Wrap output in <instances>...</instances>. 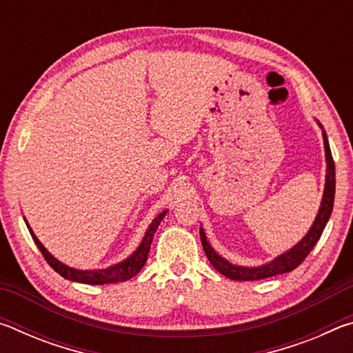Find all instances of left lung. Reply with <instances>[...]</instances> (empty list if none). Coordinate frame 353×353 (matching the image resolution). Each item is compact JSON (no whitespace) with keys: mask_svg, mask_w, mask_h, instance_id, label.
<instances>
[{"mask_svg":"<svg viewBox=\"0 0 353 353\" xmlns=\"http://www.w3.org/2000/svg\"><path fill=\"white\" fill-rule=\"evenodd\" d=\"M318 126L322 129V139H324V149H325V163H327V170H325V185H324V194H322L321 199V205L318 214L313 221L312 227L305 234V236L302 238L301 241H297L294 246L291 249L285 250L283 254L277 255L276 259H272L271 261L265 263V265L260 266H240V265H234L229 260H225L223 255H219L216 250L212 248V244L208 243L204 229H199L201 234V241H202V248L205 250L207 259L210 260L214 270L218 272L223 274V276L229 277L232 280H260V279H266V277H274L279 276V274H285L290 272L292 270L301 265V263L307 259V255L312 252V249L314 248V244L319 241V238L324 232L325 225L330 219V214L333 210V202H334V162L332 157V151H330V145H328V139L324 128L322 124L316 119Z\"/></svg>","mask_w":353,"mask_h":353,"instance_id":"obj_1","label":"left lung"}]
</instances>
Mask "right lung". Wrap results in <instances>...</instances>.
<instances>
[{"label":"right lung","mask_w":353,"mask_h":353,"mask_svg":"<svg viewBox=\"0 0 353 353\" xmlns=\"http://www.w3.org/2000/svg\"><path fill=\"white\" fill-rule=\"evenodd\" d=\"M166 213H168V210H163L152 219V223L149 224V227L146 229L145 236H143L139 248H137L132 254L126 256L124 260L115 263V265L101 268V270H76V268H71L68 265H65V263H62L61 260H57L54 255H51V252H48V249L40 243L39 238L35 236L31 225L28 224L26 218L23 219H25L28 229L31 232L32 240L35 244H37L40 252L43 254L48 265H50L57 274H61L63 279L71 280V282L85 283V285H105V283L126 282V280L132 279L141 271V268L145 266V263L148 260V254H149V249H151V243H152L155 230L159 229V225L162 223V219L165 218Z\"/></svg>","instance_id":"1"}]
</instances>
